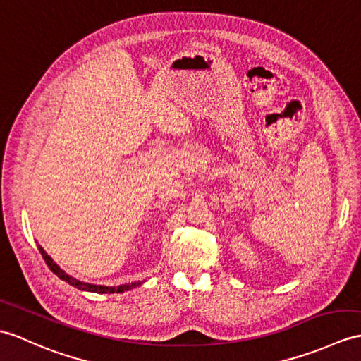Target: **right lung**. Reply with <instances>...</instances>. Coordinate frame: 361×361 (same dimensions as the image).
Wrapping results in <instances>:
<instances>
[{
  "instance_id": "add662e5",
  "label": "right lung",
  "mask_w": 361,
  "mask_h": 361,
  "mask_svg": "<svg viewBox=\"0 0 361 361\" xmlns=\"http://www.w3.org/2000/svg\"><path fill=\"white\" fill-rule=\"evenodd\" d=\"M38 249H39L41 255H43L46 264L49 266V269L52 271L56 276H60V279L64 280L66 283H69L71 286L77 288V289H80V290L97 292V294H115V292H116V294H118V292L130 290V289L137 288V286H140V284H141V281H133V283H128V284H120V286H99V284H90V283L80 281V280H77V279H73V276L67 275L63 269H60V266H58V264L54 262V259L46 254V250H44L43 247H41L39 245H38Z\"/></svg>"
}]
</instances>
